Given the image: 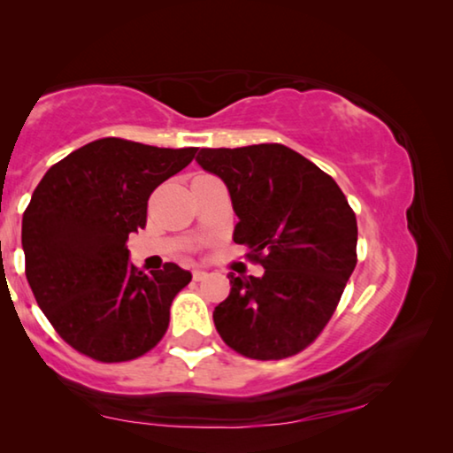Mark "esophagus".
I'll return each instance as SVG.
<instances>
[{"instance_id":"esophagus-1","label":"esophagus","mask_w":453,"mask_h":453,"mask_svg":"<svg viewBox=\"0 0 453 453\" xmlns=\"http://www.w3.org/2000/svg\"><path fill=\"white\" fill-rule=\"evenodd\" d=\"M205 278H208V272H205V270H194V280L196 281H203Z\"/></svg>"}]
</instances>
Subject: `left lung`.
Listing matches in <instances>:
<instances>
[{
    "instance_id": "8db88e82",
    "label": "left lung",
    "mask_w": 453,
    "mask_h": 453,
    "mask_svg": "<svg viewBox=\"0 0 453 453\" xmlns=\"http://www.w3.org/2000/svg\"><path fill=\"white\" fill-rule=\"evenodd\" d=\"M232 196L234 242L262 278L229 273L213 324L251 359L300 354L324 332L357 264V221L332 175L281 143L205 148L196 157Z\"/></svg>"
}]
</instances>
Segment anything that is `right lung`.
Masks as SVG:
<instances>
[{
	"mask_svg": "<svg viewBox=\"0 0 453 453\" xmlns=\"http://www.w3.org/2000/svg\"><path fill=\"white\" fill-rule=\"evenodd\" d=\"M197 148L104 137L51 165L21 221L26 278L61 340L96 362H129L157 346L191 273L175 264L145 273L127 237L148 221L151 191Z\"/></svg>",
	"mask_w": 453,
	"mask_h": 453,
	"instance_id": "add662e5",
	"label": "right lung"
}]
</instances>
